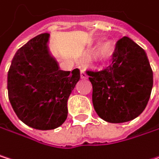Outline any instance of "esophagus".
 Instances as JSON below:
<instances>
[{
	"instance_id": "obj_1",
	"label": "esophagus",
	"mask_w": 159,
	"mask_h": 159,
	"mask_svg": "<svg viewBox=\"0 0 159 159\" xmlns=\"http://www.w3.org/2000/svg\"><path fill=\"white\" fill-rule=\"evenodd\" d=\"M80 76H81L82 79H87L88 78V75H87V73H86V71L84 70H80Z\"/></svg>"
}]
</instances>
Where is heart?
<instances>
[{
    "mask_svg": "<svg viewBox=\"0 0 159 159\" xmlns=\"http://www.w3.org/2000/svg\"><path fill=\"white\" fill-rule=\"evenodd\" d=\"M113 51H114L113 41L110 39H105L98 43L95 50V55L98 60L105 61L112 54Z\"/></svg>",
    "mask_w": 159,
    "mask_h": 159,
    "instance_id": "1",
    "label": "heart"
}]
</instances>
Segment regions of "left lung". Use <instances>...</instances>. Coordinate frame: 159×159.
Returning <instances> with one entry per match:
<instances>
[{
	"mask_svg": "<svg viewBox=\"0 0 159 159\" xmlns=\"http://www.w3.org/2000/svg\"><path fill=\"white\" fill-rule=\"evenodd\" d=\"M110 66L87 70L98 116L112 123L126 122L145 109L153 88V70L144 50L127 37L117 42Z\"/></svg>",
	"mask_w": 159,
	"mask_h": 159,
	"instance_id": "1",
	"label": "left lung"
}]
</instances>
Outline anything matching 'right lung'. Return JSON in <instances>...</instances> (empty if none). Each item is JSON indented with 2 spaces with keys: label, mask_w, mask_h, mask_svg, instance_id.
<instances>
[{
  "label": "right lung",
  "mask_w": 159,
  "mask_h": 159,
  "mask_svg": "<svg viewBox=\"0 0 159 159\" xmlns=\"http://www.w3.org/2000/svg\"><path fill=\"white\" fill-rule=\"evenodd\" d=\"M50 35L34 38L21 47L7 77L8 98L18 118L28 126L51 130L68 116L67 102L80 80V70H61L48 50Z\"/></svg>",
  "instance_id": "obj_1"
}]
</instances>
